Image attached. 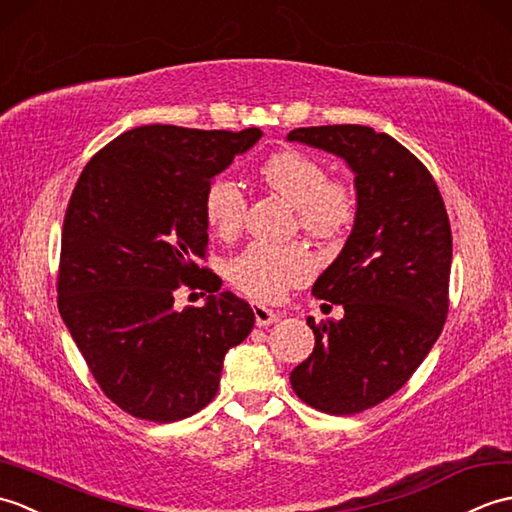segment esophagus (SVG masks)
<instances>
[{
	"instance_id": "obj_1",
	"label": "esophagus",
	"mask_w": 512,
	"mask_h": 512,
	"mask_svg": "<svg viewBox=\"0 0 512 512\" xmlns=\"http://www.w3.org/2000/svg\"><path fill=\"white\" fill-rule=\"evenodd\" d=\"M254 317H256V326H260V328L278 322V315L271 309H267V306H263V304H254Z\"/></svg>"
}]
</instances>
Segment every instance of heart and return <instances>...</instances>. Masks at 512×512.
Returning a JSON list of instances; mask_svg holds the SVG:
<instances>
[{
    "instance_id": "obj_1",
    "label": "heart",
    "mask_w": 512,
    "mask_h": 512,
    "mask_svg": "<svg viewBox=\"0 0 512 512\" xmlns=\"http://www.w3.org/2000/svg\"><path fill=\"white\" fill-rule=\"evenodd\" d=\"M269 190L298 208L304 232L317 238L342 234L355 219V192L339 179H328L326 166L313 155L287 149L260 166ZM245 192L230 177L214 179L203 197L208 225L221 238H232L245 219ZM232 287L258 302H276L291 287H300L315 274V258L306 247L249 243L225 267Z\"/></svg>"
}]
</instances>
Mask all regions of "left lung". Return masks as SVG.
Returning <instances> with one entry per match:
<instances>
[{
  "label": "left lung",
  "mask_w": 512,
  "mask_h": 512,
  "mask_svg": "<svg viewBox=\"0 0 512 512\" xmlns=\"http://www.w3.org/2000/svg\"><path fill=\"white\" fill-rule=\"evenodd\" d=\"M287 140L342 157L357 192L350 236L313 285L344 317L309 320L315 348L291 388L320 412L357 414L401 390L436 344L449 309V217L429 170L388 133L331 124Z\"/></svg>",
  "instance_id": "1"
}]
</instances>
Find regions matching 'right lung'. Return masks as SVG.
Instances as JSON below:
<instances>
[{
	"label": "right lung",
	"instance_id": "add662e5",
	"mask_svg": "<svg viewBox=\"0 0 512 512\" xmlns=\"http://www.w3.org/2000/svg\"><path fill=\"white\" fill-rule=\"evenodd\" d=\"M263 131L146 124L98 151L65 212L59 311L109 399L135 418L173 423L219 390L225 352L252 333L254 311L195 260L206 256L203 197ZM207 304L174 309L181 285ZM206 295V293H201Z\"/></svg>",
	"mask_w": 512,
	"mask_h": 512
}]
</instances>
